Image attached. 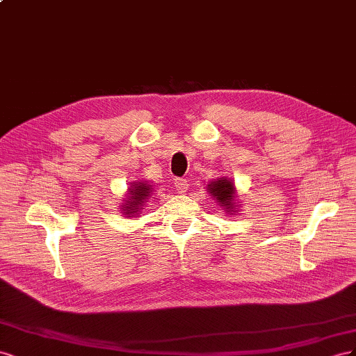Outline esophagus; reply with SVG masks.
<instances>
[{
    "instance_id": "esophagus-1",
    "label": "esophagus",
    "mask_w": 356,
    "mask_h": 356,
    "mask_svg": "<svg viewBox=\"0 0 356 356\" xmlns=\"http://www.w3.org/2000/svg\"><path fill=\"white\" fill-rule=\"evenodd\" d=\"M175 188H176L177 194H181V192H186V189H188L186 179H175Z\"/></svg>"
}]
</instances>
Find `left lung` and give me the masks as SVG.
<instances>
[{
	"label": "left lung",
	"mask_w": 356,
	"mask_h": 356,
	"mask_svg": "<svg viewBox=\"0 0 356 356\" xmlns=\"http://www.w3.org/2000/svg\"><path fill=\"white\" fill-rule=\"evenodd\" d=\"M209 188L213 198L223 207H227V211H231L232 204H234V185H232V181L227 179L215 180L211 185H209Z\"/></svg>",
	"instance_id": "left-lung-1"
}]
</instances>
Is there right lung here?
Instances as JSON below:
<instances>
[{
    "label": "right lung",
    "mask_w": 356,
    "mask_h": 356,
    "mask_svg": "<svg viewBox=\"0 0 356 356\" xmlns=\"http://www.w3.org/2000/svg\"><path fill=\"white\" fill-rule=\"evenodd\" d=\"M150 191H152L150 185H146V184H134L133 186H131V189H129L131 197H129L128 202H125L127 206H124V210L127 215H134L136 211H138L137 210L138 206L149 197Z\"/></svg>",
    "instance_id": "1"
}]
</instances>
